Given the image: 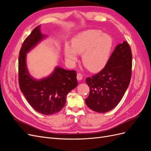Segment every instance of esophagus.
<instances>
[{
	"label": "esophagus",
	"instance_id": "obj_1",
	"mask_svg": "<svg viewBox=\"0 0 151 151\" xmlns=\"http://www.w3.org/2000/svg\"><path fill=\"white\" fill-rule=\"evenodd\" d=\"M77 79L78 81H81L83 79V76H82V74H80V73H78V74H77Z\"/></svg>",
	"mask_w": 151,
	"mask_h": 151
}]
</instances>
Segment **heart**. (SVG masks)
Instances as JSON below:
<instances>
[{"instance_id":"b5f03b06","label":"heart","mask_w":151,"mask_h":151,"mask_svg":"<svg viewBox=\"0 0 151 151\" xmlns=\"http://www.w3.org/2000/svg\"><path fill=\"white\" fill-rule=\"evenodd\" d=\"M113 44L111 36L101 30H85L72 38V45L65 44V57L68 62L74 63L78 59L77 53L83 54L84 66L91 72H99L106 65Z\"/></svg>"}]
</instances>
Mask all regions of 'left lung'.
<instances>
[{
	"mask_svg": "<svg viewBox=\"0 0 151 151\" xmlns=\"http://www.w3.org/2000/svg\"><path fill=\"white\" fill-rule=\"evenodd\" d=\"M132 59L128 43L118 44L103 69L86 79L90 91L85 102L90 109L106 113L120 103L130 84Z\"/></svg>",
	"mask_w": 151,
	"mask_h": 151,
	"instance_id": "obj_1",
	"label": "left lung"
}]
</instances>
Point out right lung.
<instances>
[{
    "label": "right lung",
    "mask_w": 151,
    "mask_h": 151,
    "mask_svg": "<svg viewBox=\"0 0 151 151\" xmlns=\"http://www.w3.org/2000/svg\"><path fill=\"white\" fill-rule=\"evenodd\" d=\"M40 26L36 27L24 40L19 52V84L21 92L36 111L50 115L64 107L67 94L77 86L75 70L56 67L51 74L40 79L32 77L27 68V53L47 37L42 33Z\"/></svg>",
    "instance_id": "add662e5"
}]
</instances>
